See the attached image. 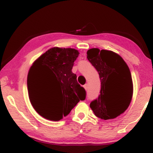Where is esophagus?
I'll use <instances>...</instances> for the list:
<instances>
[{"label": "esophagus", "mask_w": 153, "mask_h": 153, "mask_svg": "<svg viewBox=\"0 0 153 153\" xmlns=\"http://www.w3.org/2000/svg\"><path fill=\"white\" fill-rule=\"evenodd\" d=\"M83 87H84V88L85 89V90H87V89H88V84H85V85H83Z\"/></svg>", "instance_id": "1"}]
</instances>
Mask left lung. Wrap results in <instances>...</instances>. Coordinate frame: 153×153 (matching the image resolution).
Returning a JSON list of instances; mask_svg holds the SVG:
<instances>
[{"instance_id": "left-lung-1", "label": "left lung", "mask_w": 153, "mask_h": 153, "mask_svg": "<svg viewBox=\"0 0 153 153\" xmlns=\"http://www.w3.org/2000/svg\"><path fill=\"white\" fill-rule=\"evenodd\" d=\"M87 58L101 80L99 96L91 101L90 107L100 119H114L130 104L133 94L130 71L124 59L111 51L90 49Z\"/></svg>"}]
</instances>
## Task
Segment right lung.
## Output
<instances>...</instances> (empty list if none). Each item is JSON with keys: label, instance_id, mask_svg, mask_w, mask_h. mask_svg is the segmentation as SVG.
Segmentation results:
<instances>
[{"label": "right lung", "instance_id": "1", "mask_svg": "<svg viewBox=\"0 0 153 153\" xmlns=\"http://www.w3.org/2000/svg\"><path fill=\"white\" fill-rule=\"evenodd\" d=\"M79 54L75 49L53 47L31 67L27 77L29 99L36 111L44 118L60 120L69 114L79 101L85 99L86 91L72 72ZM43 85H50L58 94L51 100H45L41 94Z\"/></svg>", "mask_w": 153, "mask_h": 153}]
</instances>
